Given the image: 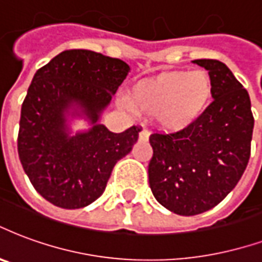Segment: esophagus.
Instances as JSON below:
<instances>
[{"instance_id": "esophagus-1", "label": "esophagus", "mask_w": 262, "mask_h": 262, "mask_svg": "<svg viewBox=\"0 0 262 262\" xmlns=\"http://www.w3.org/2000/svg\"><path fill=\"white\" fill-rule=\"evenodd\" d=\"M148 136H150V133L146 130V129H143V130L140 132V135H139V139L143 141H147L148 140Z\"/></svg>"}]
</instances>
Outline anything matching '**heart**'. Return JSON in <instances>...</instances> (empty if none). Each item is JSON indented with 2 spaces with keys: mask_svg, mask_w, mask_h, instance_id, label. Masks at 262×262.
Instances as JSON below:
<instances>
[{
  "mask_svg": "<svg viewBox=\"0 0 262 262\" xmlns=\"http://www.w3.org/2000/svg\"><path fill=\"white\" fill-rule=\"evenodd\" d=\"M212 96L214 83L208 72H166L133 84L125 106L154 115L161 130L175 133L194 125L208 110Z\"/></svg>",
  "mask_w": 262,
  "mask_h": 262,
  "instance_id": "heart-1",
  "label": "heart"
}]
</instances>
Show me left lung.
I'll use <instances>...</instances> for the list:
<instances>
[{
  "label": "left lung",
  "instance_id": "left-lung-1",
  "mask_svg": "<svg viewBox=\"0 0 262 262\" xmlns=\"http://www.w3.org/2000/svg\"><path fill=\"white\" fill-rule=\"evenodd\" d=\"M214 83V101L185 130L150 136L148 182L166 210L191 216L220 204L245 172L254 118L249 93L216 59H195Z\"/></svg>",
  "mask_w": 262,
  "mask_h": 262
}]
</instances>
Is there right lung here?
<instances>
[{
    "mask_svg": "<svg viewBox=\"0 0 262 262\" xmlns=\"http://www.w3.org/2000/svg\"><path fill=\"white\" fill-rule=\"evenodd\" d=\"M129 72L118 58L69 50L33 76L22 104L17 152L34 189L51 204L67 210L92 204L116 162L135 146L139 126L114 133L100 123ZM75 119H84L89 129L73 132Z\"/></svg>",
    "mask_w": 262,
    "mask_h": 262,
    "instance_id": "add662e5",
    "label": "right lung"
}]
</instances>
